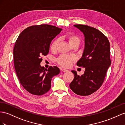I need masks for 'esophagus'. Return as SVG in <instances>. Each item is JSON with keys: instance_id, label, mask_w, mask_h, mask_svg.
Instances as JSON below:
<instances>
[{"instance_id": "1", "label": "esophagus", "mask_w": 125, "mask_h": 125, "mask_svg": "<svg viewBox=\"0 0 125 125\" xmlns=\"http://www.w3.org/2000/svg\"><path fill=\"white\" fill-rule=\"evenodd\" d=\"M61 71H62V72H68L69 71L68 70H66V69H62L61 70Z\"/></svg>"}]
</instances>
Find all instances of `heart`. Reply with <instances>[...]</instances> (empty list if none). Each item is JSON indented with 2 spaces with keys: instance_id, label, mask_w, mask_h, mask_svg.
Instances as JSON below:
<instances>
[{
  "instance_id": "obj_1",
  "label": "heart",
  "mask_w": 125,
  "mask_h": 125,
  "mask_svg": "<svg viewBox=\"0 0 125 125\" xmlns=\"http://www.w3.org/2000/svg\"><path fill=\"white\" fill-rule=\"evenodd\" d=\"M65 38L68 41L69 44L72 46L74 45H79L80 42V37L78 35L73 33H69L65 35ZM59 43V39L54 40L51 44V49L52 51H55L57 50V46ZM76 61L75 57L68 55H62L57 59V62L59 64L64 68H68L73 63Z\"/></svg>"
}]
</instances>
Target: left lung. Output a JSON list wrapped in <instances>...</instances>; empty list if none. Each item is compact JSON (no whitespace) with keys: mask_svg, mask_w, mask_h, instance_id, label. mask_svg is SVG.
<instances>
[{"mask_svg":"<svg viewBox=\"0 0 125 125\" xmlns=\"http://www.w3.org/2000/svg\"><path fill=\"white\" fill-rule=\"evenodd\" d=\"M83 33L85 48L81 58L77 62L85 68L84 74L79 76L75 71L74 77L70 88L76 94L89 95L101 87L111 64L110 43L107 37L95 28L87 25H74Z\"/></svg>","mask_w":125,"mask_h":125,"instance_id":"obj_1","label":"left lung"}]
</instances>
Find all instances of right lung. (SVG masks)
Returning <instances> with one entry per match:
<instances>
[{
    "label": "right lung",
    "mask_w": 125,
    "mask_h": 125,
    "mask_svg": "<svg viewBox=\"0 0 125 125\" xmlns=\"http://www.w3.org/2000/svg\"><path fill=\"white\" fill-rule=\"evenodd\" d=\"M62 29L47 24L26 28L19 35L13 50L16 73L23 88L29 93L41 95L50 90L53 76L60 73L57 66L42 67V56L49 53L51 41Z\"/></svg>",
    "instance_id": "add662e5"
}]
</instances>
